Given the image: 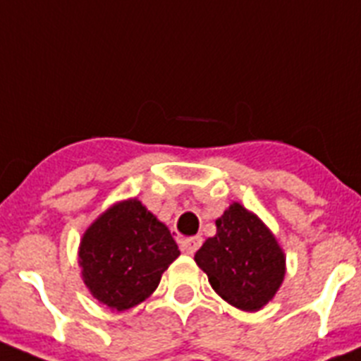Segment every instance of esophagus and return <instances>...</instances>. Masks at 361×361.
I'll return each mask as SVG.
<instances>
[{"label":"esophagus","mask_w":361,"mask_h":361,"mask_svg":"<svg viewBox=\"0 0 361 361\" xmlns=\"http://www.w3.org/2000/svg\"><path fill=\"white\" fill-rule=\"evenodd\" d=\"M200 245H202V238L200 236L184 238V240L180 241V250H183L184 254H195Z\"/></svg>","instance_id":"obj_1"}]
</instances>
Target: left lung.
I'll list each match as a JSON object with an SVG mask.
<instances>
[{
    "mask_svg": "<svg viewBox=\"0 0 361 361\" xmlns=\"http://www.w3.org/2000/svg\"><path fill=\"white\" fill-rule=\"evenodd\" d=\"M214 292L243 312H257L283 284L286 257L276 236L234 202L216 220V234L195 254Z\"/></svg>",
    "mask_w": 361,
    "mask_h": 361,
    "instance_id": "obj_1",
    "label": "left lung"
}]
</instances>
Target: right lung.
Listing matches in <instances>:
<instances>
[{"label":"right lung","mask_w":361,"mask_h":361,"mask_svg":"<svg viewBox=\"0 0 361 361\" xmlns=\"http://www.w3.org/2000/svg\"><path fill=\"white\" fill-rule=\"evenodd\" d=\"M177 243L137 198L114 204L92 221L78 249L91 295L116 312L143 302L178 257Z\"/></svg>","instance_id":"obj_1"}]
</instances>
